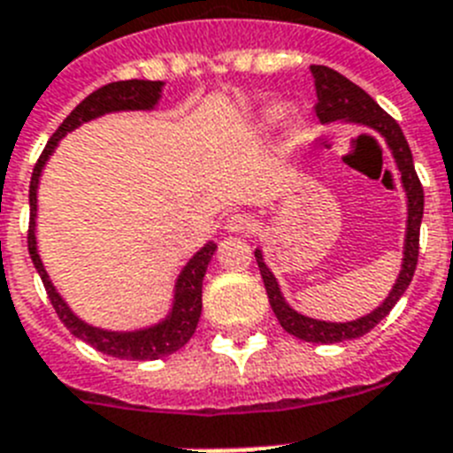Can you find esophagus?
I'll return each instance as SVG.
<instances>
[{
    "label": "esophagus",
    "instance_id": "1",
    "mask_svg": "<svg viewBox=\"0 0 453 453\" xmlns=\"http://www.w3.org/2000/svg\"><path fill=\"white\" fill-rule=\"evenodd\" d=\"M226 230L233 234H246L256 230V220L249 214H233L226 220Z\"/></svg>",
    "mask_w": 453,
    "mask_h": 453
}]
</instances>
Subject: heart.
Segmentation results:
<instances>
[{
  "label": "heart",
  "mask_w": 453,
  "mask_h": 453,
  "mask_svg": "<svg viewBox=\"0 0 453 453\" xmlns=\"http://www.w3.org/2000/svg\"><path fill=\"white\" fill-rule=\"evenodd\" d=\"M285 112H288V108L283 104H276L267 110V117L269 121H280L285 117Z\"/></svg>",
  "instance_id": "b5f03b06"
}]
</instances>
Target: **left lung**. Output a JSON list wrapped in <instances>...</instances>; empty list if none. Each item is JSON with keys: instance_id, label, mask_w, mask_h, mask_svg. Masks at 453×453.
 I'll use <instances>...</instances> for the list:
<instances>
[{"instance_id": "1", "label": "left lung", "mask_w": 453, "mask_h": 453, "mask_svg": "<svg viewBox=\"0 0 453 453\" xmlns=\"http://www.w3.org/2000/svg\"><path fill=\"white\" fill-rule=\"evenodd\" d=\"M311 73H313L315 94H318V104H315L318 119L322 124H329V121H355V124H362V127L378 131L387 140V147H389L391 156L396 161L403 188H405V196H408V227H405L401 273H398L396 283L391 288L389 297L380 303L373 313L357 318L352 322L313 320L309 315L297 313L280 295L279 280L265 265L262 250L256 249V260L257 267H260L262 280H265L269 303H272L273 315L279 318L285 332L302 338V341H309V343H343V341H352V338H359L371 332L385 315H389V311L403 297V292L408 290L414 269H417V257H419V226L421 216H424V188H421L419 177L414 173L410 144L405 135H403L401 127L396 124V119L387 115L385 110L380 108L362 87L349 82L345 75H341L334 68L311 66Z\"/></svg>"}]
</instances>
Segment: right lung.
Masks as SVG:
<instances>
[{"instance_id": "1", "label": "right lung", "mask_w": 453, "mask_h": 453, "mask_svg": "<svg viewBox=\"0 0 453 453\" xmlns=\"http://www.w3.org/2000/svg\"><path fill=\"white\" fill-rule=\"evenodd\" d=\"M161 80H119V82H110L101 89L91 91L89 96L62 121V127L52 133V138L45 144L43 154L39 156V161L34 165L32 181H29V234H27V246H29L34 267H36L41 280H43L45 292H48L50 303L55 306L57 315H59V320L66 325V329L73 336L89 343L91 348H96L98 352L117 357V359H133V362H151V359L173 355L180 348H184L188 343V338L196 334L197 320H200V313H203V279L209 260L214 256L216 244L207 242L191 260L186 262V267L181 269V273L177 276V285H174L173 309L161 322L144 326V329H135V332L98 329V326H91L85 320H80L78 315L68 309V303L55 290V285H52L50 276H48L43 262H41L39 249H36V191H39V180L45 163H48L55 147L66 133L82 127L85 121L108 115V112L154 110L158 98H161Z\"/></svg>"}]
</instances>
